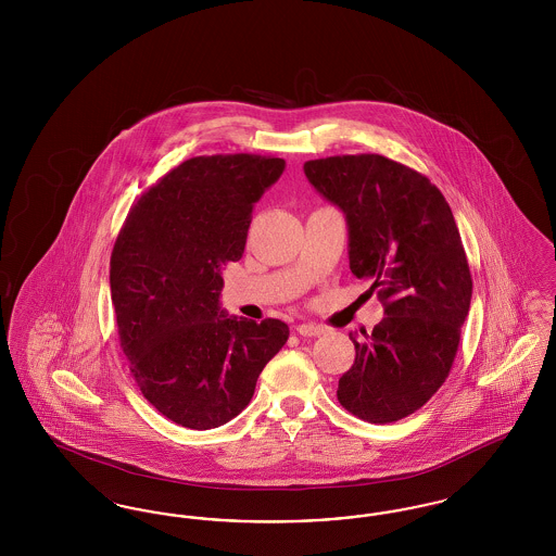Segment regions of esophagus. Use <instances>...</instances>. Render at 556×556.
Listing matches in <instances>:
<instances>
[{
  "label": "esophagus",
  "mask_w": 556,
  "mask_h": 556,
  "mask_svg": "<svg viewBox=\"0 0 556 556\" xmlns=\"http://www.w3.org/2000/svg\"><path fill=\"white\" fill-rule=\"evenodd\" d=\"M295 331H298L302 338H315V336L323 333V327L313 325V323H302V325L295 327Z\"/></svg>",
  "instance_id": "1"
}]
</instances>
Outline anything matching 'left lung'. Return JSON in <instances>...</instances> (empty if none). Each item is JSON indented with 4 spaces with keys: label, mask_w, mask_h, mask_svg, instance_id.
<instances>
[{
    "label": "left lung",
    "mask_w": 556,
    "mask_h": 556,
    "mask_svg": "<svg viewBox=\"0 0 556 556\" xmlns=\"http://www.w3.org/2000/svg\"><path fill=\"white\" fill-rule=\"evenodd\" d=\"M308 181L348 223L350 270L370 279L383 304L361 331L338 400L369 424L419 410L452 369L471 306V270L446 198L425 175L379 154L304 164Z\"/></svg>",
    "instance_id": "left-lung-1"
}]
</instances>
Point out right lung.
Instances as JSON below:
<instances>
[{
  "label": "right lung",
  "instance_id": "obj_1",
  "mask_svg": "<svg viewBox=\"0 0 556 556\" xmlns=\"http://www.w3.org/2000/svg\"><path fill=\"white\" fill-rule=\"evenodd\" d=\"M286 168L258 154L195 156L148 187L110 256L118 340L143 397L173 424L212 429L238 417L290 338L220 311V270L243 254L254 202Z\"/></svg>",
  "mask_w": 556,
  "mask_h": 556
}]
</instances>
